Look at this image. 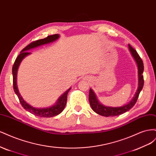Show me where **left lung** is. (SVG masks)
Returning <instances> with one entry per match:
<instances>
[{"label":"left lung","instance_id":"8db88e82","mask_svg":"<svg viewBox=\"0 0 156 156\" xmlns=\"http://www.w3.org/2000/svg\"><path fill=\"white\" fill-rule=\"evenodd\" d=\"M128 49L132 57L135 60L136 66L138 69V87L137 90L132 100L127 104L120 106V107H110L105 106L98 100V97L94 93L92 88H90L89 92V102L92 110L96 112L97 114L103 116H116L124 112L129 111V109L133 107L137 100L140 91L142 90L144 85V79H143V71H144V65L142 59L140 58L139 54L132 47L128 44Z\"/></svg>","mask_w":156,"mask_h":156}]
</instances>
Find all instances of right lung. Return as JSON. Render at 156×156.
<instances>
[{
	"instance_id": "add662e5",
	"label": "right lung",
	"mask_w": 156,
	"mask_h": 156,
	"mask_svg": "<svg viewBox=\"0 0 156 156\" xmlns=\"http://www.w3.org/2000/svg\"><path fill=\"white\" fill-rule=\"evenodd\" d=\"M59 37L60 35L57 34L51 35L45 37L44 39H41L32 42V43H31L29 45H27L26 48H25L21 51L20 55H19L16 59V61L15 62H14L12 68L13 85L14 92H15L16 95L17 96L23 107L27 111H29V112L37 116L49 118L58 115L60 113L62 112L66 107V105L68 94L72 88L70 87L64 93H63V94H62V95L58 98V100H56V102H55L54 105L47 107H34L29 104V103H27L24 100H23V97L20 93V91H19L17 84V75L18 68L20 67V65L22 62V60L24 59L26 56H29L31 54V53L29 52L30 50L38 48V47L45 44L53 43V42L57 40Z\"/></svg>"
}]
</instances>
